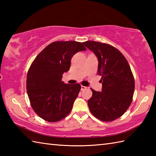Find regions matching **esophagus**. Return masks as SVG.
I'll return each mask as SVG.
<instances>
[{
	"label": "esophagus",
	"instance_id": "1",
	"mask_svg": "<svg viewBox=\"0 0 156 156\" xmlns=\"http://www.w3.org/2000/svg\"><path fill=\"white\" fill-rule=\"evenodd\" d=\"M87 87H84V86H81V90H85V89H87Z\"/></svg>",
	"mask_w": 156,
	"mask_h": 156
}]
</instances>
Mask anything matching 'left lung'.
I'll use <instances>...</instances> for the list:
<instances>
[{
    "label": "left lung",
    "mask_w": 156,
    "mask_h": 156,
    "mask_svg": "<svg viewBox=\"0 0 156 156\" xmlns=\"http://www.w3.org/2000/svg\"><path fill=\"white\" fill-rule=\"evenodd\" d=\"M82 44L97 56V74L102 76V91L92 89L89 109L101 121H114L125 113L133 99L135 82L130 66L124 55L110 45L93 41Z\"/></svg>",
    "instance_id": "left-lung-1"
}]
</instances>
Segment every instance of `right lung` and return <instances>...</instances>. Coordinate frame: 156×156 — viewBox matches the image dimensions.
Returning a JSON list of instances; mask_svg holds the SVG:
<instances>
[{
    "instance_id": "1",
    "label": "right lung",
    "mask_w": 156,
    "mask_h": 156,
    "mask_svg": "<svg viewBox=\"0 0 156 156\" xmlns=\"http://www.w3.org/2000/svg\"><path fill=\"white\" fill-rule=\"evenodd\" d=\"M87 49L74 41H55L43 49L32 63L27 76V92L34 111L44 120L57 122L70 112L81 86L62 81L73 55Z\"/></svg>"
}]
</instances>
